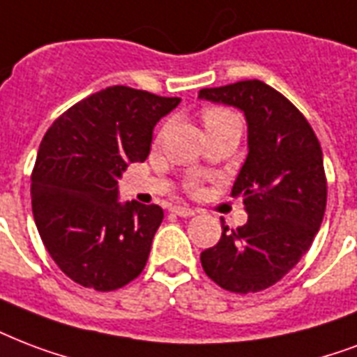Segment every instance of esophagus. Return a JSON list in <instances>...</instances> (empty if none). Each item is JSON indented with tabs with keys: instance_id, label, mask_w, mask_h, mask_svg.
<instances>
[{
	"instance_id": "esophagus-1",
	"label": "esophagus",
	"mask_w": 357,
	"mask_h": 357,
	"mask_svg": "<svg viewBox=\"0 0 357 357\" xmlns=\"http://www.w3.org/2000/svg\"><path fill=\"white\" fill-rule=\"evenodd\" d=\"M172 211H174V213H176V215H179V217H192V215L197 213L195 209L187 208V206H174Z\"/></svg>"
}]
</instances>
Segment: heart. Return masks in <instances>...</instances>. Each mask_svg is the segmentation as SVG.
Wrapping results in <instances>:
<instances>
[{
    "label": "heart",
    "mask_w": 357,
    "mask_h": 357,
    "mask_svg": "<svg viewBox=\"0 0 357 357\" xmlns=\"http://www.w3.org/2000/svg\"><path fill=\"white\" fill-rule=\"evenodd\" d=\"M202 119L206 129H213V127L230 123V121H239L238 114H234L232 110H228L225 106H208V108H204Z\"/></svg>",
    "instance_id": "obj_1"
}]
</instances>
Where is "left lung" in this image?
I'll list each match as a JSON object with an SVG mask.
<instances>
[{
    "mask_svg": "<svg viewBox=\"0 0 357 357\" xmlns=\"http://www.w3.org/2000/svg\"><path fill=\"white\" fill-rule=\"evenodd\" d=\"M200 99L243 110L249 127V155L232 187L249 219L238 228L222 225L219 243L202 251L200 262L225 290L260 292L299 262L322 225V148L305 116L262 80L204 88Z\"/></svg>",
    "mask_w": 357,
    "mask_h": 357,
    "instance_id": "1",
    "label": "left lung"
}]
</instances>
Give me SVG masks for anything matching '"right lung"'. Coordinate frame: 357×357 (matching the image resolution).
Returning <instances> with one entry per match:
<instances>
[{"label":"right lung","mask_w":357,"mask_h":357,"mask_svg":"<svg viewBox=\"0 0 357 357\" xmlns=\"http://www.w3.org/2000/svg\"><path fill=\"white\" fill-rule=\"evenodd\" d=\"M179 105L110 86L59 116L39 146L31 208L54 262L76 284L110 292L142 273L162 222L157 204L118 202V178L148 159L153 127Z\"/></svg>","instance_id":"right-lung-1"}]
</instances>
